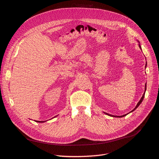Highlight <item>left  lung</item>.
Here are the masks:
<instances>
[{"instance_id": "obj_1", "label": "left lung", "mask_w": 159, "mask_h": 159, "mask_svg": "<svg viewBox=\"0 0 159 159\" xmlns=\"http://www.w3.org/2000/svg\"><path fill=\"white\" fill-rule=\"evenodd\" d=\"M139 48H140V49H141V45H140V44H139ZM146 84H145V92H146ZM145 92H144V94H143V97L141 98V99H140V101H139V102H138V103H137V105H136V107H135V108L132 110V111H130V112H132V111H134L139 105H140V104H141V102H142V101H143V100L144 99V95H145ZM106 114H107V115H108V116H112V117H125V116H126L127 114H125V115H123V116H113V115H110V114H107V113H105Z\"/></svg>"}]
</instances>
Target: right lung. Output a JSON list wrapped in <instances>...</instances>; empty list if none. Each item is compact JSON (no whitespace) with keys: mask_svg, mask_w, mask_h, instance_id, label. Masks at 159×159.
I'll list each match as a JSON object with an SVG mask.
<instances>
[{"mask_svg":"<svg viewBox=\"0 0 159 159\" xmlns=\"http://www.w3.org/2000/svg\"><path fill=\"white\" fill-rule=\"evenodd\" d=\"M36 122H39V123H43L44 121H39V120H36Z\"/></svg>","mask_w":159,"mask_h":159,"instance_id":"obj_1","label":"right lung"}]
</instances>
